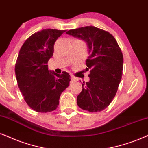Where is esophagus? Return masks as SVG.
I'll return each instance as SVG.
<instances>
[{
	"label": "esophagus",
	"instance_id": "obj_1",
	"mask_svg": "<svg viewBox=\"0 0 148 148\" xmlns=\"http://www.w3.org/2000/svg\"><path fill=\"white\" fill-rule=\"evenodd\" d=\"M76 81H78V78H76V77H74V76H71V82H76Z\"/></svg>",
	"mask_w": 148,
	"mask_h": 148
}]
</instances>
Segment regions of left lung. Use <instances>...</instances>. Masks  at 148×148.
<instances>
[{"instance_id": "8db88e82", "label": "left lung", "mask_w": 148, "mask_h": 148, "mask_svg": "<svg viewBox=\"0 0 148 148\" xmlns=\"http://www.w3.org/2000/svg\"><path fill=\"white\" fill-rule=\"evenodd\" d=\"M67 34L85 41L89 48L86 65L90 69V80L82 83L78 106L85 111L100 112L111 104L118 89L123 71L122 52L111 33L93 26L69 30Z\"/></svg>"}]
</instances>
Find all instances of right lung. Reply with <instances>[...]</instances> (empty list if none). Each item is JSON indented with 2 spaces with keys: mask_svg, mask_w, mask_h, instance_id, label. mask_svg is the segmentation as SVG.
I'll return each mask as SVG.
<instances>
[{
  "mask_svg": "<svg viewBox=\"0 0 148 148\" xmlns=\"http://www.w3.org/2000/svg\"><path fill=\"white\" fill-rule=\"evenodd\" d=\"M65 30L44 29L31 35L20 48L15 65L17 83L30 108L40 113L57 109L61 93L70 85L68 72L48 70L54 45Z\"/></svg>",
  "mask_w": 148,
  "mask_h": 148,
  "instance_id": "obj_1",
  "label": "right lung"
}]
</instances>
